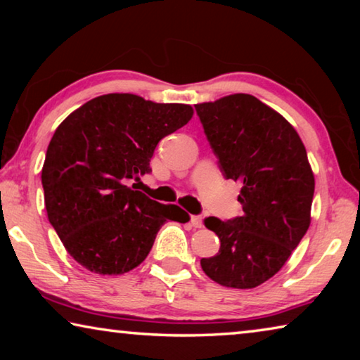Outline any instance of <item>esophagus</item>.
<instances>
[{
  "label": "esophagus",
  "mask_w": 360,
  "mask_h": 360,
  "mask_svg": "<svg viewBox=\"0 0 360 360\" xmlns=\"http://www.w3.org/2000/svg\"><path fill=\"white\" fill-rule=\"evenodd\" d=\"M191 224L193 225L195 229H200V227H202V225H203V219L200 217V216H192V217H191Z\"/></svg>",
  "instance_id": "esophagus-1"
}]
</instances>
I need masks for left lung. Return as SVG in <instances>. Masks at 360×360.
Instances as JSON below:
<instances>
[{
  "label": "left lung",
  "mask_w": 360,
  "mask_h": 360,
  "mask_svg": "<svg viewBox=\"0 0 360 360\" xmlns=\"http://www.w3.org/2000/svg\"><path fill=\"white\" fill-rule=\"evenodd\" d=\"M227 179L241 184L243 216L206 217L221 240L202 259L212 281L252 289L281 270L311 222L314 174L307 149L288 120L248 94L195 105Z\"/></svg>",
  "instance_id": "left-lung-1"
}]
</instances>
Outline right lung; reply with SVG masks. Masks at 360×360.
<instances>
[{
  "mask_svg": "<svg viewBox=\"0 0 360 360\" xmlns=\"http://www.w3.org/2000/svg\"><path fill=\"white\" fill-rule=\"evenodd\" d=\"M192 115L191 105L108 94L57 127L41 173L44 203L49 222L79 265L124 275L148 257L163 224L188 222L178 205H162L127 184L150 172L158 141Z\"/></svg>",
  "mask_w": 360,
  "mask_h": 360,
  "instance_id": "right-lung-1",
  "label": "right lung"
}]
</instances>
